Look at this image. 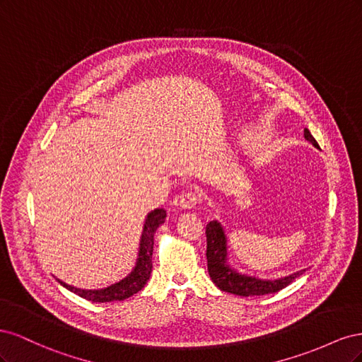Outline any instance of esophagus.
<instances>
[{"label": "esophagus", "mask_w": 362, "mask_h": 362, "mask_svg": "<svg viewBox=\"0 0 362 362\" xmlns=\"http://www.w3.org/2000/svg\"><path fill=\"white\" fill-rule=\"evenodd\" d=\"M199 199H201V194L198 192H187L178 196V205L182 208V210H190V208L196 206Z\"/></svg>", "instance_id": "obj_1"}]
</instances>
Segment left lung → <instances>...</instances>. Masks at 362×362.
Masks as SVG:
<instances>
[{
  "mask_svg": "<svg viewBox=\"0 0 362 362\" xmlns=\"http://www.w3.org/2000/svg\"><path fill=\"white\" fill-rule=\"evenodd\" d=\"M303 136L305 140L310 141L314 148H319V144H317L315 139L306 128L303 129ZM205 233L208 275H210L211 281L222 291L243 296V298H249V296H264L286 288L296 278L303 275L305 269L278 279H261L257 276H250L247 273L238 272L235 267L229 264L228 238L223 225L218 221H211L206 225Z\"/></svg>",
  "mask_w": 362,
  "mask_h": 362,
  "instance_id": "8db88e82",
  "label": "left lung"
}]
</instances>
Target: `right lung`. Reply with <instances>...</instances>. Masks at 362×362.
Segmentation results:
<instances>
[{
	"label": "right lung",
	"instance_id": "right-lung-1",
	"mask_svg": "<svg viewBox=\"0 0 362 362\" xmlns=\"http://www.w3.org/2000/svg\"><path fill=\"white\" fill-rule=\"evenodd\" d=\"M166 218V210L163 208H156L146 214L144 229H141L140 242H139V250H137V259L136 264L125 278L112 284V286L104 288H78L69 286V284L63 282L62 279H57L60 286L68 288L69 291L78 294L80 298L92 302H115V300H125L131 296L139 293L145 287L148 282L151 272H152V252H154V235L156 231L160 228V225L164 223Z\"/></svg>",
	"mask_w": 362,
	"mask_h": 362
}]
</instances>
